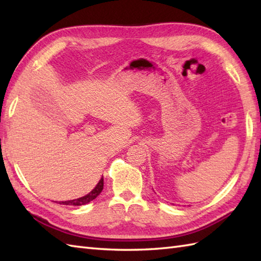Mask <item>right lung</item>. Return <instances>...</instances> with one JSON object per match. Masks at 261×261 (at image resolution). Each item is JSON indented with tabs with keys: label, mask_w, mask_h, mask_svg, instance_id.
I'll list each match as a JSON object with an SVG mask.
<instances>
[{
	"label": "right lung",
	"mask_w": 261,
	"mask_h": 261,
	"mask_svg": "<svg viewBox=\"0 0 261 261\" xmlns=\"http://www.w3.org/2000/svg\"><path fill=\"white\" fill-rule=\"evenodd\" d=\"M103 184H104V180L103 178H101V180L98 181V184L96 185V187L94 188V190L88 193L87 195L80 197L77 199H71V201H65V202H60L59 204H63V205H75V206H80V205H84L90 203L91 201H93L94 198H96L99 194H101L102 190H103Z\"/></svg>",
	"instance_id": "obj_1"
}]
</instances>
